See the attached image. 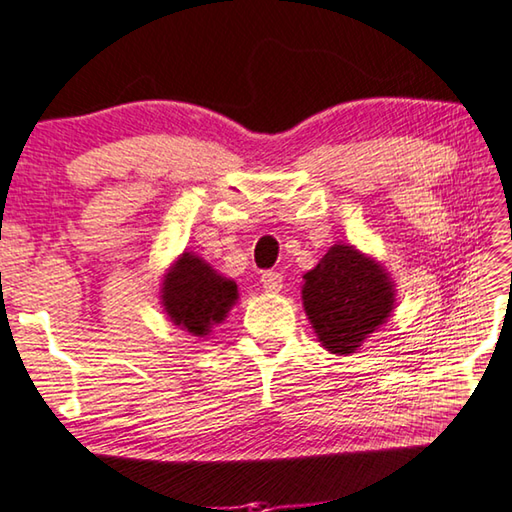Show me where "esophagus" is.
Returning a JSON list of instances; mask_svg holds the SVG:
<instances>
[{
	"mask_svg": "<svg viewBox=\"0 0 512 512\" xmlns=\"http://www.w3.org/2000/svg\"><path fill=\"white\" fill-rule=\"evenodd\" d=\"M261 283L265 292H279L283 288V276L279 272H265L261 276Z\"/></svg>",
	"mask_w": 512,
	"mask_h": 512,
	"instance_id": "esophagus-1",
	"label": "esophagus"
}]
</instances>
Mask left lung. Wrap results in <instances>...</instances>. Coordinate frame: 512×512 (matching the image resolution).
Masks as SVG:
<instances>
[{"label": "left lung", "mask_w": 512, "mask_h": 512, "mask_svg": "<svg viewBox=\"0 0 512 512\" xmlns=\"http://www.w3.org/2000/svg\"><path fill=\"white\" fill-rule=\"evenodd\" d=\"M304 311L331 354H354L365 338L388 322L395 281L381 263L351 245H333L304 274Z\"/></svg>", "instance_id": "left-lung-1"}]
</instances>
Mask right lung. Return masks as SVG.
Here are the masks:
<instances>
[{
	"label": "right lung",
	"instance_id": "1",
	"mask_svg": "<svg viewBox=\"0 0 512 512\" xmlns=\"http://www.w3.org/2000/svg\"><path fill=\"white\" fill-rule=\"evenodd\" d=\"M161 301L170 320L192 335L211 333L238 301L236 281L217 274L192 251H183L163 276Z\"/></svg>",
	"mask_w": 512,
	"mask_h": 512
}]
</instances>
